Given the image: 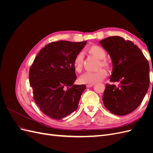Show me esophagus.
Masks as SVG:
<instances>
[{"instance_id": "34e87169", "label": "esophagus", "mask_w": 153, "mask_h": 153, "mask_svg": "<svg viewBox=\"0 0 153 153\" xmlns=\"http://www.w3.org/2000/svg\"><path fill=\"white\" fill-rule=\"evenodd\" d=\"M94 85V84H87V85H86V87H87V88H89V87H92Z\"/></svg>"}]
</instances>
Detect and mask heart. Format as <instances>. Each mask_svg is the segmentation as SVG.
Wrapping results in <instances>:
<instances>
[{
	"label": "heart",
	"mask_w": 153,
	"mask_h": 153,
	"mask_svg": "<svg viewBox=\"0 0 153 153\" xmlns=\"http://www.w3.org/2000/svg\"><path fill=\"white\" fill-rule=\"evenodd\" d=\"M88 52L94 55L96 57L100 59V67H104L107 68L109 67V63L106 61V53L103 48L98 45H92L87 50ZM83 54L82 53H78L73 60V67L75 71L80 72L82 69L83 64ZM107 72L104 69H99L95 72H86L80 77L79 81L82 84H92L98 82H100L106 76Z\"/></svg>",
	"instance_id": "heart-1"
}]
</instances>
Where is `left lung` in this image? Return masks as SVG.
I'll list each match as a JSON object with an SVG mask.
<instances>
[{
	"label": "left lung",
	"mask_w": 153,
	"mask_h": 153,
	"mask_svg": "<svg viewBox=\"0 0 153 153\" xmlns=\"http://www.w3.org/2000/svg\"><path fill=\"white\" fill-rule=\"evenodd\" d=\"M100 43L112 61L110 81L118 83L106 84L103 104L115 115L128 114L140 105L149 89V62L136 45L122 37H108Z\"/></svg>",
	"instance_id": "1"
}]
</instances>
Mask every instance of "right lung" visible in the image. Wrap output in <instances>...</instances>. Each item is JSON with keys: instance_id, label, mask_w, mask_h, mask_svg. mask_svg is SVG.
<instances>
[{"instance_id": "right-lung-1", "label": "right lung", "mask_w": 153, "mask_h": 153, "mask_svg": "<svg viewBox=\"0 0 153 153\" xmlns=\"http://www.w3.org/2000/svg\"><path fill=\"white\" fill-rule=\"evenodd\" d=\"M87 43L52 42L36 55L29 73L34 100L42 112L61 120L76 111L85 85L73 84L76 79L73 60Z\"/></svg>"}]
</instances>
